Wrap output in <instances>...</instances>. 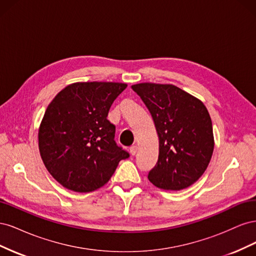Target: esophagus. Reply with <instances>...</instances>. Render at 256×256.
I'll return each mask as SVG.
<instances>
[{
    "label": "esophagus",
    "instance_id": "obj_1",
    "mask_svg": "<svg viewBox=\"0 0 256 256\" xmlns=\"http://www.w3.org/2000/svg\"><path fill=\"white\" fill-rule=\"evenodd\" d=\"M129 152H130L131 154H132V156H134V154H136V152H138V146H136V145L130 146V147H129Z\"/></svg>",
    "mask_w": 256,
    "mask_h": 256
}]
</instances>
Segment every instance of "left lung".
I'll return each mask as SVG.
<instances>
[{
    "label": "left lung",
    "mask_w": 256,
    "mask_h": 256,
    "mask_svg": "<svg viewBox=\"0 0 256 256\" xmlns=\"http://www.w3.org/2000/svg\"><path fill=\"white\" fill-rule=\"evenodd\" d=\"M150 112L159 136V156L150 182L182 190L203 175L214 152L210 116L204 104L172 84L132 85Z\"/></svg>",
    "instance_id": "left-lung-1"
}]
</instances>
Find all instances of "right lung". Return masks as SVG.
<instances>
[{
	"instance_id": "1",
	"label": "right lung",
	"mask_w": 256,
	"mask_h": 256,
	"mask_svg": "<svg viewBox=\"0 0 256 256\" xmlns=\"http://www.w3.org/2000/svg\"><path fill=\"white\" fill-rule=\"evenodd\" d=\"M125 83L79 82L54 97L38 132L40 156L63 187L92 192L109 182L118 162L130 154L116 144L108 120Z\"/></svg>"
}]
</instances>
